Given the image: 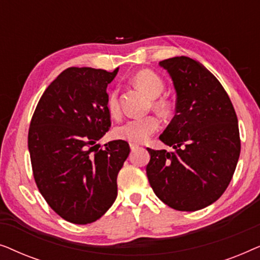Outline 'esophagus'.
<instances>
[{
  "mask_svg": "<svg viewBox=\"0 0 260 260\" xmlns=\"http://www.w3.org/2000/svg\"><path fill=\"white\" fill-rule=\"evenodd\" d=\"M138 148H140V145H138V144H136V143H130V149H131V150H137V149Z\"/></svg>",
  "mask_w": 260,
  "mask_h": 260,
  "instance_id": "esophagus-1",
  "label": "esophagus"
}]
</instances>
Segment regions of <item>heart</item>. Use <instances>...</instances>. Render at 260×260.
<instances>
[{
    "instance_id": "1",
    "label": "heart",
    "mask_w": 260,
    "mask_h": 260,
    "mask_svg": "<svg viewBox=\"0 0 260 260\" xmlns=\"http://www.w3.org/2000/svg\"><path fill=\"white\" fill-rule=\"evenodd\" d=\"M135 85L145 92L150 98H157L165 90L163 80L152 71L143 70L135 74L133 78ZM109 112L113 117H117L120 112L118 90L113 88L109 92L106 99ZM155 108L159 111H165L167 105L166 102H155ZM159 127V119L155 116L141 117V118H133L126 120L125 123L120 124L115 129V136L119 140L130 142V143H143L151 135H154Z\"/></svg>"
}]
</instances>
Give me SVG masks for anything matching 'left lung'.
<instances>
[{
    "instance_id": "1",
    "label": "left lung",
    "mask_w": 260,
    "mask_h": 260,
    "mask_svg": "<svg viewBox=\"0 0 260 260\" xmlns=\"http://www.w3.org/2000/svg\"><path fill=\"white\" fill-rule=\"evenodd\" d=\"M176 91V113L159 136L174 151L154 150L147 176L159 200L176 211L212 205L232 180L240 155L237 113L220 81L197 60L159 61Z\"/></svg>"
}]
</instances>
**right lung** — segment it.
<instances>
[{"mask_svg":"<svg viewBox=\"0 0 260 260\" xmlns=\"http://www.w3.org/2000/svg\"><path fill=\"white\" fill-rule=\"evenodd\" d=\"M113 72L70 67L46 88L31 117L28 149L33 176L56 214L77 225L98 220L117 198V175L129 143L97 141L111 126L106 87Z\"/></svg>","mask_w":260,"mask_h":260,"instance_id":"1","label":"right lung"}]
</instances>
